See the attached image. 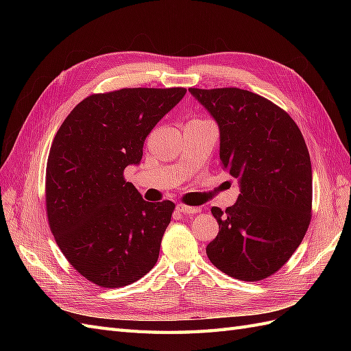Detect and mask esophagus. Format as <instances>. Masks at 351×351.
<instances>
[{"instance_id": "esophagus-1", "label": "esophagus", "mask_w": 351, "mask_h": 351, "mask_svg": "<svg viewBox=\"0 0 351 351\" xmlns=\"http://www.w3.org/2000/svg\"><path fill=\"white\" fill-rule=\"evenodd\" d=\"M176 209L178 212H182V214H197V212H200L199 206H187L184 204H178L176 206Z\"/></svg>"}]
</instances>
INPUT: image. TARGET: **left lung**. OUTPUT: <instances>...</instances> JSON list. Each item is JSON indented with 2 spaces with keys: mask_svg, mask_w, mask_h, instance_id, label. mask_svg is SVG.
<instances>
[{
  "mask_svg": "<svg viewBox=\"0 0 351 351\" xmlns=\"http://www.w3.org/2000/svg\"><path fill=\"white\" fill-rule=\"evenodd\" d=\"M189 92L217 121L221 167L240 184L234 205L210 209L219 232L206 246L208 258L232 278H268L311 224L312 165L303 134L284 110L253 92Z\"/></svg>",
  "mask_w": 351,
  "mask_h": 351,
  "instance_id": "obj_1",
  "label": "left lung"
}]
</instances>
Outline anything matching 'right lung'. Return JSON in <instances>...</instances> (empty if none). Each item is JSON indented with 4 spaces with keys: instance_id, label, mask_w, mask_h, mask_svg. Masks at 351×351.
Masks as SVG:
<instances>
[{
    "instance_id": "add662e5",
    "label": "right lung",
    "mask_w": 351,
    "mask_h": 351,
    "mask_svg": "<svg viewBox=\"0 0 351 351\" xmlns=\"http://www.w3.org/2000/svg\"><path fill=\"white\" fill-rule=\"evenodd\" d=\"M184 95V88L90 95L54 137L45 180L49 228L93 284L119 289L155 267L176 205L143 200L124 169L141 162L146 136Z\"/></svg>"
}]
</instances>
